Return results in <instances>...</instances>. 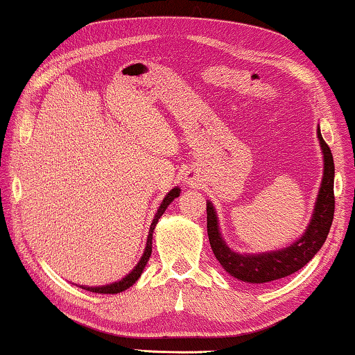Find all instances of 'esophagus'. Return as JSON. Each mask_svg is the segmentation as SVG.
I'll use <instances>...</instances> for the list:
<instances>
[{
    "label": "esophagus",
    "mask_w": 355,
    "mask_h": 355,
    "mask_svg": "<svg viewBox=\"0 0 355 355\" xmlns=\"http://www.w3.org/2000/svg\"><path fill=\"white\" fill-rule=\"evenodd\" d=\"M186 181H187L189 184H192V182L195 181V174H193L192 171H190V173L187 174V176H186Z\"/></svg>",
    "instance_id": "1"
}]
</instances>
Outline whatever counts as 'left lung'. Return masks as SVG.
<instances>
[{
	"mask_svg": "<svg viewBox=\"0 0 355 355\" xmlns=\"http://www.w3.org/2000/svg\"><path fill=\"white\" fill-rule=\"evenodd\" d=\"M317 135L318 139H320L323 162H325L320 192H318L315 211L311 219L309 227H307L304 235L288 248L256 256L234 253L220 239L218 230V218H216L213 205H207L209 245H211L216 259L232 277H237L239 280L246 282V284H266V282L284 279V277L295 274L301 267H304L314 258L317 251L322 248V245L325 243L333 223V214H335V192H333L335 163H333L330 147L323 141L320 130L317 131Z\"/></svg>",
	"mask_w": 355,
	"mask_h": 355,
	"instance_id": "obj_1",
	"label": "left lung"
}]
</instances>
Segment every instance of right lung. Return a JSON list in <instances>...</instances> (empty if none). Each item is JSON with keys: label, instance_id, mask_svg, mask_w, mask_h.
I'll list each match as a JSON object with an SVG mask.
<instances>
[{"label": "right lung", "instance_id": "1", "mask_svg": "<svg viewBox=\"0 0 355 355\" xmlns=\"http://www.w3.org/2000/svg\"><path fill=\"white\" fill-rule=\"evenodd\" d=\"M179 193H181V190L176 187V189H173L171 192H169L165 198H163L160 208H158L155 218H153V223L150 225V230H148L146 251H144V254H142V258L139 261V264H137L135 269H132L131 274H128L125 279L120 280V282H115V284H112V285H105V286H81V288L92 291V293H102V295H115V293L125 291L126 288H130V286H132V284H136V280L141 277L144 267H146L147 261H148V258H150V254H152V232H153V229H155V225L158 223V219L162 218V214L165 213V209L168 208V205L171 203L174 198L179 197Z\"/></svg>", "mask_w": 355, "mask_h": 355}]
</instances>
